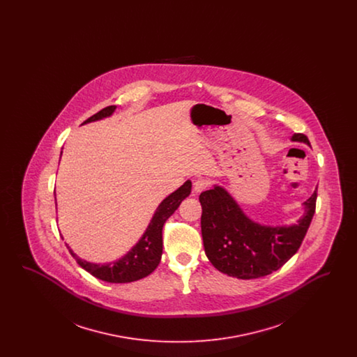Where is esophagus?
Here are the masks:
<instances>
[{
    "label": "esophagus",
    "mask_w": 357,
    "mask_h": 357,
    "mask_svg": "<svg viewBox=\"0 0 357 357\" xmlns=\"http://www.w3.org/2000/svg\"><path fill=\"white\" fill-rule=\"evenodd\" d=\"M208 186V181H206V179H197L195 182H194V191L195 192H202L204 190H206Z\"/></svg>",
    "instance_id": "obj_1"
}]
</instances>
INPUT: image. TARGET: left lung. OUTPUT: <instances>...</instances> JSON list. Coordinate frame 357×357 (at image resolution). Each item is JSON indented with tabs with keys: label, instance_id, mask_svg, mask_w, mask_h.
Instances as JSON below:
<instances>
[{
	"label": "left lung",
	"instance_id": "1",
	"mask_svg": "<svg viewBox=\"0 0 357 357\" xmlns=\"http://www.w3.org/2000/svg\"><path fill=\"white\" fill-rule=\"evenodd\" d=\"M291 142L310 146L304 134ZM317 190V188H316ZM303 204L304 214L291 225L271 226L252 220L233 195L220 185L199 195L204 253L215 269L239 280H253L278 271L297 253L316 210L317 192Z\"/></svg>",
	"mask_w": 357,
	"mask_h": 357
}]
</instances>
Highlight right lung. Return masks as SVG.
<instances>
[{
    "instance_id": "right-lung-1",
    "label": "right lung",
    "mask_w": 357,
    "mask_h": 357,
    "mask_svg": "<svg viewBox=\"0 0 357 357\" xmlns=\"http://www.w3.org/2000/svg\"><path fill=\"white\" fill-rule=\"evenodd\" d=\"M115 109H116V105L105 107L102 111L91 116L89 119L85 120L82 126L109 118L112 116ZM190 192H191V181H186L178 190L171 192L169 197H166L156 207L153 218L149 223L146 231L143 233V236L131 248V250L127 252V255H123L119 259H115L112 262H104V264L88 262L85 259H82L80 257H77L76 253H73V250L66 243L69 253L84 271L105 282L127 284V282H134L147 277L158 268L162 258V253H163L162 230H163L165 222L175 213V210L179 207V204H182L183 199H186Z\"/></svg>"
}]
</instances>
